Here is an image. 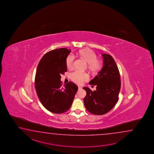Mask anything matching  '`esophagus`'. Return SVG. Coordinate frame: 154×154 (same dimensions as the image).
<instances>
[{"instance_id":"esophagus-1","label":"esophagus","mask_w":154,"mask_h":154,"mask_svg":"<svg viewBox=\"0 0 154 154\" xmlns=\"http://www.w3.org/2000/svg\"><path fill=\"white\" fill-rule=\"evenodd\" d=\"M78 88L79 89H82V87H80V86H78Z\"/></svg>"}]
</instances>
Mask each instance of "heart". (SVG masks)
I'll use <instances>...</instances> for the list:
<instances>
[{"instance_id": "heart-1", "label": "heart", "mask_w": 154, "mask_h": 154, "mask_svg": "<svg viewBox=\"0 0 154 154\" xmlns=\"http://www.w3.org/2000/svg\"><path fill=\"white\" fill-rule=\"evenodd\" d=\"M79 55L85 59L88 63V68L92 72H97L102 66V63L97 59V56L92 50L89 48L82 49L79 52ZM74 61V56L69 54L66 59V65L68 68L72 69ZM70 79L78 84H82L84 82L88 80L89 76L86 72L75 70L70 75Z\"/></svg>"}]
</instances>
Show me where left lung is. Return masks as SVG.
Masks as SVG:
<instances>
[{
	"label": "left lung",
	"instance_id": "left-lung-1",
	"mask_svg": "<svg viewBox=\"0 0 154 154\" xmlns=\"http://www.w3.org/2000/svg\"><path fill=\"white\" fill-rule=\"evenodd\" d=\"M103 66L97 75L89 82L96 85L92 91L84 87L86 95L84 98L85 108L92 114L104 115L115 106L118 100L121 89L120 74L115 60L111 55L102 54Z\"/></svg>",
	"mask_w": 154,
	"mask_h": 154
}]
</instances>
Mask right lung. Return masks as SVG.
<instances>
[{
	"instance_id": "1",
	"label": "right lung",
	"mask_w": 154,
	"mask_h": 154,
	"mask_svg": "<svg viewBox=\"0 0 154 154\" xmlns=\"http://www.w3.org/2000/svg\"><path fill=\"white\" fill-rule=\"evenodd\" d=\"M71 49H54L46 53L36 70L35 85L39 100L45 108L54 113L69 110L78 89L69 82L62 86L61 74L67 71L66 59Z\"/></svg>"
}]
</instances>
